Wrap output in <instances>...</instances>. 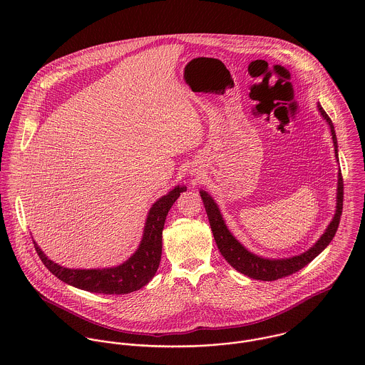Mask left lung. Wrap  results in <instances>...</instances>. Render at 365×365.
I'll return each mask as SVG.
<instances>
[{"instance_id": "8db88e82", "label": "left lung", "mask_w": 365, "mask_h": 365, "mask_svg": "<svg viewBox=\"0 0 365 365\" xmlns=\"http://www.w3.org/2000/svg\"><path fill=\"white\" fill-rule=\"evenodd\" d=\"M322 116L326 119V122L330 125L331 136H333V143H334V152L337 156V139L334 133V126L331 123V119L329 115L324 112V109L317 105ZM343 195H344V184H343V175L341 171L339 173V185H337V207H336V215L333 220L330 222L329 227L326 229L324 235L317 240V243L311 247L308 252H305L301 256L291 257V259H282V260H269V259H261L259 256L247 252L227 230L222 215L217 209V205L215 201L209 197L205 191H201V198L204 201L205 210L208 215L210 229L215 237V242L217 245V249L223 259L227 261L233 268H236L239 272L253 278V279H260V281H275L284 277H288L299 269H302L305 265H308L311 261L319 256L333 240L339 223H340V216L343 212Z\"/></svg>"}]
</instances>
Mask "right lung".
I'll list each match as a JSON object with an SVG mask.
<instances>
[{
    "label": "right lung",
    "instance_id": "right-lung-1",
    "mask_svg": "<svg viewBox=\"0 0 365 365\" xmlns=\"http://www.w3.org/2000/svg\"><path fill=\"white\" fill-rule=\"evenodd\" d=\"M185 190V187H175L157 201L149 212L143 239L138 252L118 267L103 269H70L49 260L34 242L35 250L54 277L76 288L106 295H125L138 291L156 274L161 259V236L165 216L180 194Z\"/></svg>",
    "mask_w": 365,
    "mask_h": 365
}]
</instances>
